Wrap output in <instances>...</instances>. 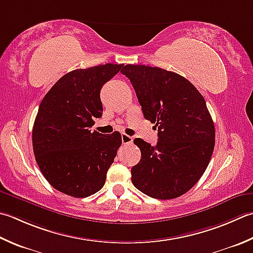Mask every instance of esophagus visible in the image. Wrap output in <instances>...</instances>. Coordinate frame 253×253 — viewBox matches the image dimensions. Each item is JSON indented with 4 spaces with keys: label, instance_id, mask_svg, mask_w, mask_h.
Masks as SVG:
<instances>
[{
    "label": "esophagus",
    "instance_id": "esophagus-1",
    "mask_svg": "<svg viewBox=\"0 0 253 253\" xmlns=\"http://www.w3.org/2000/svg\"><path fill=\"white\" fill-rule=\"evenodd\" d=\"M122 141L124 145H127V143H131L132 142V137L126 135V133H123L122 135Z\"/></svg>",
    "mask_w": 253,
    "mask_h": 253
}]
</instances>
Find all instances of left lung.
Segmentation results:
<instances>
[{
	"label": "left lung",
	"instance_id": "1",
	"mask_svg": "<svg viewBox=\"0 0 253 253\" xmlns=\"http://www.w3.org/2000/svg\"><path fill=\"white\" fill-rule=\"evenodd\" d=\"M146 120L156 124L158 142L140 138L141 159L131 168V182L153 199L171 200L194 186L205 172L215 147V126L206 102L184 77L158 67L126 64Z\"/></svg>",
	"mask_w": 253,
	"mask_h": 253
}]
</instances>
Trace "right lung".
Returning <instances> with one entry per match:
<instances>
[{
    "mask_svg": "<svg viewBox=\"0 0 253 253\" xmlns=\"http://www.w3.org/2000/svg\"><path fill=\"white\" fill-rule=\"evenodd\" d=\"M122 67L106 63L64 74L39 105L33 127L35 159L49 184L64 194L82 199L105 184L122 136L90 127L103 114L102 86Z\"/></svg>",
    "mask_w": 253,
    "mask_h": 253,
    "instance_id": "1",
    "label": "right lung"
}]
</instances>
